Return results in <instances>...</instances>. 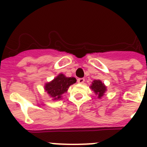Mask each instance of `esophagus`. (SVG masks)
<instances>
[{
  "label": "esophagus",
  "mask_w": 147,
  "mask_h": 147,
  "mask_svg": "<svg viewBox=\"0 0 147 147\" xmlns=\"http://www.w3.org/2000/svg\"><path fill=\"white\" fill-rule=\"evenodd\" d=\"M77 82L80 83V84H82V83L85 82V79L84 78H79V79H77Z\"/></svg>",
  "instance_id": "obj_1"
}]
</instances>
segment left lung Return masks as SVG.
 Instances as JSON below:
<instances>
[{
    "instance_id": "left-lung-1",
    "label": "left lung",
    "mask_w": 147,
    "mask_h": 147,
    "mask_svg": "<svg viewBox=\"0 0 147 147\" xmlns=\"http://www.w3.org/2000/svg\"><path fill=\"white\" fill-rule=\"evenodd\" d=\"M90 88L94 92L98 98H102V97L105 96V92L107 91V87L99 80H93Z\"/></svg>"
}]
</instances>
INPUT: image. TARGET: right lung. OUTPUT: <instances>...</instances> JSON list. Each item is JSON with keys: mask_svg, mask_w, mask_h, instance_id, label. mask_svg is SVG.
I'll list each match as a JSON object with an SVG mask.
<instances>
[{"mask_svg": "<svg viewBox=\"0 0 147 147\" xmlns=\"http://www.w3.org/2000/svg\"><path fill=\"white\" fill-rule=\"evenodd\" d=\"M76 82V78L67 77L64 74H59L52 81L45 83L44 88L53 100H58L62 98V95L65 93L69 87Z\"/></svg>", "mask_w": 147, "mask_h": 147, "instance_id": "obj_1", "label": "right lung"}]
</instances>
